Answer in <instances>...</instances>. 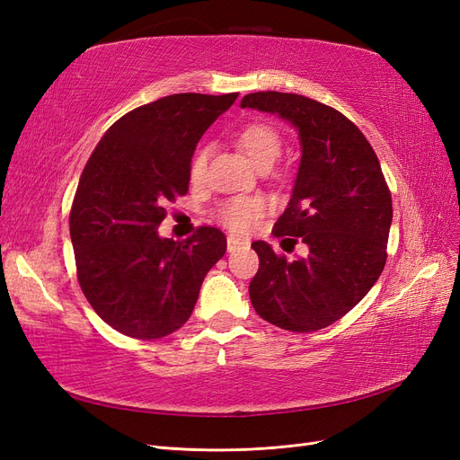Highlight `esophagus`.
<instances>
[{"label": "esophagus", "mask_w": 460, "mask_h": 460, "mask_svg": "<svg viewBox=\"0 0 460 460\" xmlns=\"http://www.w3.org/2000/svg\"><path fill=\"white\" fill-rule=\"evenodd\" d=\"M249 243L245 240H240V238H234V235H230L228 242H226V247L228 252L234 253V252H240V249H245Z\"/></svg>", "instance_id": "34e87169"}]
</instances>
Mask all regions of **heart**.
<instances>
[{"mask_svg":"<svg viewBox=\"0 0 460 460\" xmlns=\"http://www.w3.org/2000/svg\"><path fill=\"white\" fill-rule=\"evenodd\" d=\"M235 144L243 151V155L253 163V166L261 163H274L280 155L282 142L280 136L269 124L253 122L247 124L245 128L235 137ZM207 169V151L201 149L191 159L190 178L191 182H201ZM264 211V201L261 198L240 196L232 198L222 203L218 217L232 232H245L255 225V220Z\"/></svg>","mask_w":460,"mask_h":460,"instance_id":"obj_1","label":"heart"}]
</instances>
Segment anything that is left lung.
<instances>
[{
    "mask_svg": "<svg viewBox=\"0 0 460 460\" xmlns=\"http://www.w3.org/2000/svg\"><path fill=\"white\" fill-rule=\"evenodd\" d=\"M242 109L278 115L296 128L301 159L274 235L309 253L288 262L253 242L261 267L249 284L253 309L289 332L336 323L363 299L385 264L394 208L380 161L355 124L311 97L282 92L243 95Z\"/></svg>",
    "mask_w": 460,
    "mask_h": 460,
    "instance_id": "8db88e82",
    "label": "left lung"
}]
</instances>
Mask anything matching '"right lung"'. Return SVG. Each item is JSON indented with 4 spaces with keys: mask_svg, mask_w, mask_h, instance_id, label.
Masks as SVG:
<instances>
[{
    "mask_svg": "<svg viewBox=\"0 0 460 460\" xmlns=\"http://www.w3.org/2000/svg\"><path fill=\"white\" fill-rule=\"evenodd\" d=\"M238 93H172L120 117L93 149L71 211L78 282L93 311L124 336L157 340L196 307L226 235L203 226L186 242L159 235L166 203L184 196L205 130Z\"/></svg>",
    "mask_w": 460,
    "mask_h": 460,
    "instance_id": "obj_1",
    "label": "right lung"
}]
</instances>
